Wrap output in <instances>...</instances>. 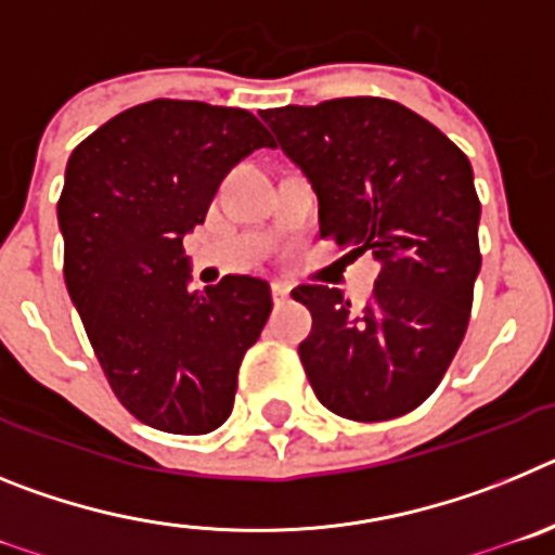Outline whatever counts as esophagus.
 <instances>
[{"instance_id":"esophagus-1","label":"esophagus","mask_w":555,"mask_h":555,"mask_svg":"<svg viewBox=\"0 0 555 555\" xmlns=\"http://www.w3.org/2000/svg\"><path fill=\"white\" fill-rule=\"evenodd\" d=\"M288 292H292V286H288V283H283V281L272 283V300L274 302H286Z\"/></svg>"}]
</instances>
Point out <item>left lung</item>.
I'll list each match as a JSON object with an SVG mask.
<instances>
[{
	"label": "left lung",
	"instance_id": "1",
	"mask_svg": "<svg viewBox=\"0 0 555 555\" xmlns=\"http://www.w3.org/2000/svg\"><path fill=\"white\" fill-rule=\"evenodd\" d=\"M320 199V233L380 263L366 306L297 286L311 311L300 361L320 403L356 423L425 403L467 333L480 272L473 166L428 119L380 96L261 116Z\"/></svg>",
	"mask_w": 555,
	"mask_h": 555
}]
</instances>
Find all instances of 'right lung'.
I'll return each instance as SVG.
<instances>
[{"instance_id": "add662e5", "label": "right lung", "mask_w": 555, "mask_h": 555, "mask_svg": "<svg viewBox=\"0 0 555 555\" xmlns=\"http://www.w3.org/2000/svg\"><path fill=\"white\" fill-rule=\"evenodd\" d=\"M274 146L242 107L152 100L113 116L66 164L63 278L113 395L150 428L199 436L233 411L238 366L272 311L269 283L191 292L185 233L230 169Z\"/></svg>"}]
</instances>
